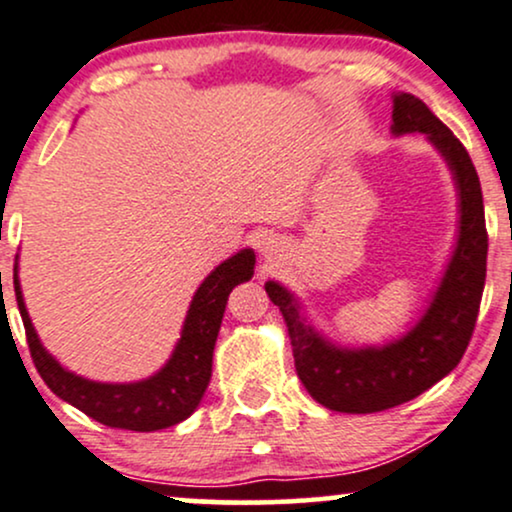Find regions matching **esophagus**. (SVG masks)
I'll use <instances>...</instances> for the list:
<instances>
[{
	"label": "esophagus",
	"mask_w": 512,
	"mask_h": 512,
	"mask_svg": "<svg viewBox=\"0 0 512 512\" xmlns=\"http://www.w3.org/2000/svg\"><path fill=\"white\" fill-rule=\"evenodd\" d=\"M258 251H261V256L266 258V261H275V258L282 254V242L275 235H266L258 242Z\"/></svg>",
	"instance_id": "1"
}]
</instances>
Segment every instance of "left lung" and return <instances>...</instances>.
<instances>
[{
  "instance_id": "obj_1",
  "label": "left lung",
  "mask_w": 512,
  "mask_h": 512,
  "mask_svg": "<svg viewBox=\"0 0 512 512\" xmlns=\"http://www.w3.org/2000/svg\"><path fill=\"white\" fill-rule=\"evenodd\" d=\"M420 132L449 168L458 199L453 251L420 318L384 344L346 346L313 323L304 301L277 280L270 301L285 318L296 375L320 406L339 413H380L434 387L463 358L477 323L487 277V225L477 170L453 132L406 92H391V135Z\"/></svg>"
}]
</instances>
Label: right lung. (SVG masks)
<instances>
[{"instance_id": "right-lung-1", "label": "right lung", "mask_w": 512, "mask_h": 512, "mask_svg": "<svg viewBox=\"0 0 512 512\" xmlns=\"http://www.w3.org/2000/svg\"><path fill=\"white\" fill-rule=\"evenodd\" d=\"M254 249H239L225 258L204 277L189 301L180 339L170 351L168 361L154 375L135 382H97L68 370L44 349L28 308H25L21 280H18V256L14 266V289L18 311H21L25 334H28L30 356L49 389L59 399L71 403L92 420L106 427L132 432H156L178 425L197 410L201 396L211 382L213 349L227 296L242 282L254 277Z\"/></svg>"}]
</instances>
